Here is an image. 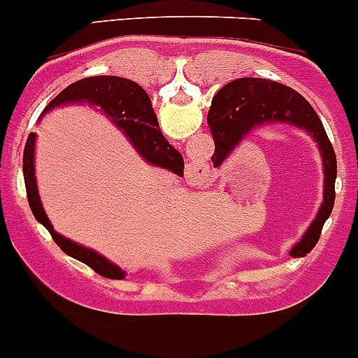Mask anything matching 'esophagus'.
<instances>
[{"mask_svg":"<svg viewBox=\"0 0 358 358\" xmlns=\"http://www.w3.org/2000/svg\"><path fill=\"white\" fill-rule=\"evenodd\" d=\"M192 173H194V178H199V180H204L208 176V169L204 168L203 164H194Z\"/></svg>","mask_w":358,"mask_h":358,"instance_id":"34e87169","label":"esophagus"}]
</instances>
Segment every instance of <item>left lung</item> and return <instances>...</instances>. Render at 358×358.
<instances>
[{"mask_svg": "<svg viewBox=\"0 0 358 358\" xmlns=\"http://www.w3.org/2000/svg\"><path fill=\"white\" fill-rule=\"evenodd\" d=\"M289 122L306 129L318 143L324 159V203L306 234L290 250L292 257H304L315 248L325 220L331 217L336 199V162L334 148L329 141L325 127L313 106L297 91L283 83L266 78H238L227 83L215 94L208 112L211 136L215 141L213 164H220L243 138L264 124Z\"/></svg>", "mask_w": 358, "mask_h": 358, "instance_id": "1", "label": "left lung"}]
</instances>
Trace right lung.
<instances>
[{
	"instance_id": "right-lung-1",
	"label": "right lung",
	"mask_w": 358,
	"mask_h": 358,
	"mask_svg": "<svg viewBox=\"0 0 358 358\" xmlns=\"http://www.w3.org/2000/svg\"><path fill=\"white\" fill-rule=\"evenodd\" d=\"M82 101L91 103V105L101 108L126 133V136H129V140L133 141L136 150L143 155V159H147L154 166H161L168 171H173L175 175L183 176L182 154L175 150L168 143V140L162 136L161 129H157L159 122L154 108H152L150 98L136 82L120 78V76H89V78H82L66 87L62 92H59L48 103L45 112L52 110L54 106L66 105V103ZM34 138H36L34 133L27 136L22 155L24 183H26L27 201H29V208L33 211L34 218L50 232L59 248L68 253L69 257L87 264L98 275L105 276V278H126V271H122L115 264L106 260L105 257L62 238L61 234L54 231L47 215H45L43 206H41L40 196H38L36 178H34Z\"/></svg>"
}]
</instances>
